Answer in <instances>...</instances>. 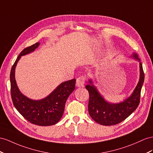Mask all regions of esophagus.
I'll return each instance as SVG.
<instances>
[{
  "label": "esophagus",
  "mask_w": 153,
  "mask_h": 153,
  "mask_svg": "<svg viewBox=\"0 0 153 153\" xmlns=\"http://www.w3.org/2000/svg\"><path fill=\"white\" fill-rule=\"evenodd\" d=\"M85 82V77L84 76H80L76 79V86L77 87H83Z\"/></svg>",
  "instance_id": "1"
}]
</instances>
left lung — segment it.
I'll return each mask as SVG.
<instances>
[{
	"label": "left lung",
	"mask_w": 153,
	"mask_h": 153,
	"mask_svg": "<svg viewBox=\"0 0 153 153\" xmlns=\"http://www.w3.org/2000/svg\"><path fill=\"white\" fill-rule=\"evenodd\" d=\"M131 57L139 61L140 78L134 91L124 101L116 103L108 102L93 84L92 79L88 80V84L85 86L89 93V114L96 123L106 126L117 124L126 119L138 107L144 81V73L142 62L137 53H133Z\"/></svg>",
	"instance_id": "1"
}]
</instances>
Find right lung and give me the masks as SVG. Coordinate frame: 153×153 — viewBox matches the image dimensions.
Instances as JSON below:
<instances>
[{"label":"right lung","instance_id":"right-lung-1","mask_svg":"<svg viewBox=\"0 0 153 153\" xmlns=\"http://www.w3.org/2000/svg\"><path fill=\"white\" fill-rule=\"evenodd\" d=\"M39 45L37 42L27 47L19 55L10 72L11 96L15 108L25 119L35 125L50 126L57 123L62 117L66 101L75 89L76 79L62 82L41 100L30 99L22 94L15 80V68L21 56L33 52Z\"/></svg>","mask_w":153,"mask_h":153}]
</instances>
